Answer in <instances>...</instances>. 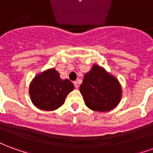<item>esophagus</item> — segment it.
I'll use <instances>...</instances> for the list:
<instances>
[{"label":"esophagus","instance_id":"esophagus-1","mask_svg":"<svg viewBox=\"0 0 153 153\" xmlns=\"http://www.w3.org/2000/svg\"><path fill=\"white\" fill-rule=\"evenodd\" d=\"M74 84L75 88H79V81H75V82H74Z\"/></svg>","mask_w":153,"mask_h":153}]
</instances>
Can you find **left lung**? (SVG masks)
I'll return each instance as SVG.
<instances>
[{
	"mask_svg": "<svg viewBox=\"0 0 153 153\" xmlns=\"http://www.w3.org/2000/svg\"><path fill=\"white\" fill-rule=\"evenodd\" d=\"M79 90L86 106L96 111L112 110L121 98V87L118 80L97 65L84 75Z\"/></svg>",
	"mask_w": 153,
	"mask_h": 153,
	"instance_id": "obj_1",
	"label": "left lung"
}]
</instances>
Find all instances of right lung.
<instances>
[{
  "mask_svg": "<svg viewBox=\"0 0 153 153\" xmlns=\"http://www.w3.org/2000/svg\"><path fill=\"white\" fill-rule=\"evenodd\" d=\"M70 80L61 79L60 74L50 69L38 74L29 86V95L33 103L43 111H54L65 102V97L74 89Z\"/></svg>",
  "mask_w": 153,
  "mask_h": 153,
  "instance_id": "add662e5",
  "label": "right lung"
}]
</instances>
